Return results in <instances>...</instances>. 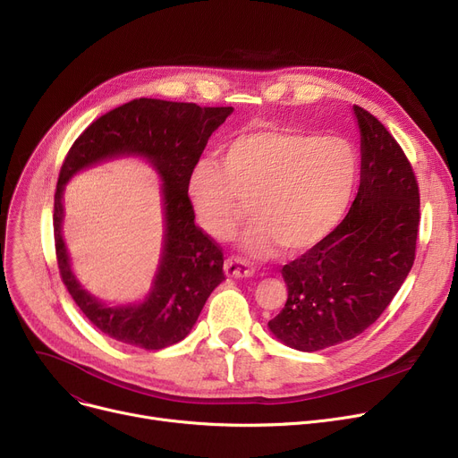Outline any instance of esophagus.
Masks as SVG:
<instances>
[{
    "label": "esophagus",
    "instance_id": "esophagus-1",
    "mask_svg": "<svg viewBox=\"0 0 458 458\" xmlns=\"http://www.w3.org/2000/svg\"><path fill=\"white\" fill-rule=\"evenodd\" d=\"M225 273L228 276H233V278H245V276H250L254 273V267L250 266L249 261H245L243 258L230 256L225 261Z\"/></svg>",
    "mask_w": 458,
    "mask_h": 458
}]
</instances>
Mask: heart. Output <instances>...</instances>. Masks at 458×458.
<instances>
[{
    "instance_id": "obj_1",
    "label": "heart",
    "mask_w": 458,
    "mask_h": 458,
    "mask_svg": "<svg viewBox=\"0 0 458 458\" xmlns=\"http://www.w3.org/2000/svg\"><path fill=\"white\" fill-rule=\"evenodd\" d=\"M356 180V154L338 137L252 126L232 137L223 163L202 157L187 178L189 200L202 228L230 239L250 211L242 242L254 254L318 245L342 221Z\"/></svg>"
}]
</instances>
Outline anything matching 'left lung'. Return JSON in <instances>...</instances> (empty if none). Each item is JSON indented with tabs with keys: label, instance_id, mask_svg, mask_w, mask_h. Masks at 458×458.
<instances>
[{
	"label": "left lung",
	"instance_id": "1",
	"mask_svg": "<svg viewBox=\"0 0 458 458\" xmlns=\"http://www.w3.org/2000/svg\"><path fill=\"white\" fill-rule=\"evenodd\" d=\"M360 187L345 219L282 267L287 301L269 321L280 342L319 351L356 338L388 308L416 259L420 187L399 142L364 107Z\"/></svg>",
	"mask_w": 458,
	"mask_h": 458
}]
</instances>
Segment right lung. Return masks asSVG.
<instances>
[{
	"mask_svg": "<svg viewBox=\"0 0 458 458\" xmlns=\"http://www.w3.org/2000/svg\"><path fill=\"white\" fill-rule=\"evenodd\" d=\"M232 111L233 107L137 98L96 118L68 150L54 204L57 266L68 293L85 318L109 338L144 351L182 342L211 292L225 280L223 249L195 225L187 178L211 133ZM118 155L148 158L162 176L165 242L149 297L139 305L106 307L82 290L69 269L60 233L62 191L81 167Z\"/></svg>",
	"mask_w": 458,
	"mask_h": 458,
	"instance_id": "add662e5",
	"label": "right lung"
}]
</instances>
